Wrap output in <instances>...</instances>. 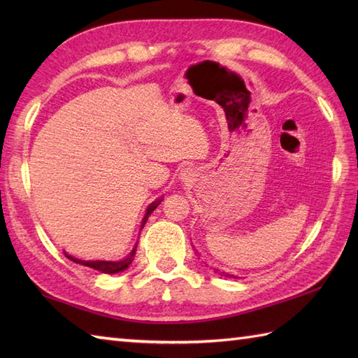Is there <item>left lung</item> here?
<instances>
[{
	"mask_svg": "<svg viewBox=\"0 0 358 358\" xmlns=\"http://www.w3.org/2000/svg\"><path fill=\"white\" fill-rule=\"evenodd\" d=\"M222 275H224V277H227V278H229V277H234V275H231V273H226V272H223Z\"/></svg>",
	"mask_w": 358,
	"mask_h": 358,
	"instance_id": "left-lung-1",
	"label": "left lung"
}]
</instances>
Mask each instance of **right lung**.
<instances>
[{
    "mask_svg": "<svg viewBox=\"0 0 358 358\" xmlns=\"http://www.w3.org/2000/svg\"><path fill=\"white\" fill-rule=\"evenodd\" d=\"M162 201H163V200L157 199L155 201H152V203L149 204L148 209H146V215H144V218H143L141 229H143V226L146 224L148 217L152 214V212H154V210L157 209V206H158V204L162 203ZM135 250H136V245H135V248L132 249V252L129 254L127 257H124L123 260H115V262H112V260H80V258H75V257L69 255L67 252H64V255H66L67 258H69V260H72L73 263L87 266V268H92V269H95V271H98V272H101V273H118V272L126 271V269L129 268V266L132 264L134 257H135Z\"/></svg>",
    "mask_w": 358,
    "mask_h": 358,
    "instance_id": "add662e5",
    "label": "right lung"
}]
</instances>
